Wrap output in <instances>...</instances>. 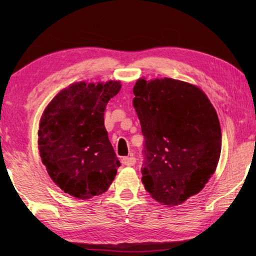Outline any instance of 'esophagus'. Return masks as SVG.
Instances as JSON below:
<instances>
[{"instance_id":"34e87169","label":"esophagus","mask_w":256,"mask_h":256,"mask_svg":"<svg viewBox=\"0 0 256 256\" xmlns=\"http://www.w3.org/2000/svg\"><path fill=\"white\" fill-rule=\"evenodd\" d=\"M136 159L134 158L133 156H130V157H125L122 159L123 164H125V166H128V167L134 166V164H136Z\"/></svg>"}]
</instances>
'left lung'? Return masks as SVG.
<instances>
[{"instance_id": "obj_1", "label": "left lung", "mask_w": 256, "mask_h": 256, "mask_svg": "<svg viewBox=\"0 0 256 256\" xmlns=\"http://www.w3.org/2000/svg\"><path fill=\"white\" fill-rule=\"evenodd\" d=\"M133 107L144 136L142 183L164 206L198 194L214 175L222 130L206 94L183 81L138 79Z\"/></svg>"}]
</instances>
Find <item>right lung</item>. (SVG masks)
Returning <instances> with one entry per match:
<instances>
[{"label": "right lung", "mask_w": 256, "mask_h": 256, "mask_svg": "<svg viewBox=\"0 0 256 256\" xmlns=\"http://www.w3.org/2000/svg\"><path fill=\"white\" fill-rule=\"evenodd\" d=\"M120 81L71 84L55 96L42 114L38 146L54 183L70 196L86 200L105 193L120 162L104 125L107 102Z\"/></svg>", "instance_id": "add662e5"}]
</instances>
